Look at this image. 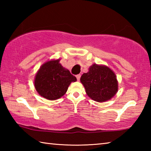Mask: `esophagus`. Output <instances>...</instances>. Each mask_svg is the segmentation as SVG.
I'll return each mask as SVG.
<instances>
[{"instance_id":"esophagus-1","label":"esophagus","mask_w":151,"mask_h":151,"mask_svg":"<svg viewBox=\"0 0 151 151\" xmlns=\"http://www.w3.org/2000/svg\"><path fill=\"white\" fill-rule=\"evenodd\" d=\"M76 79H77V81H79L80 80V78H81V75H77L76 76Z\"/></svg>"}]
</instances>
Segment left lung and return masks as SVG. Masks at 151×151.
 Wrapping results in <instances>:
<instances>
[{"instance_id": "1", "label": "left lung", "mask_w": 151, "mask_h": 151, "mask_svg": "<svg viewBox=\"0 0 151 151\" xmlns=\"http://www.w3.org/2000/svg\"><path fill=\"white\" fill-rule=\"evenodd\" d=\"M86 93L93 101L103 103L118 92V81L114 71L105 65L93 64L81 77Z\"/></svg>"}]
</instances>
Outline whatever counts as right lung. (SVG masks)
Wrapping results in <instances>:
<instances>
[{
	"instance_id": "add662e5",
	"label": "right lung",
	"mask_w": 151,
	"mask_h": 151,
	"mask_svg": "<svg viewBox=\"0 0 151 151\" xmlns=\"http://www.w3.org/2000/svg\"><path fill=\"white\" fill-rule=\"evenodd\" d=\"M60 58L50 60L42 64L36 74L34 85L40 96L54 101L65 94L72 82L76 78L60 63Z\"/></svg>"
}]
</instances>
